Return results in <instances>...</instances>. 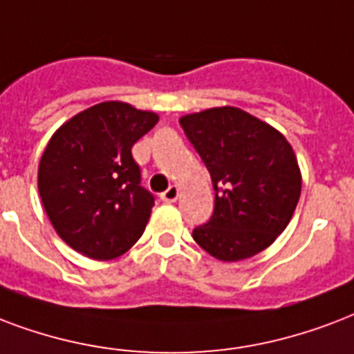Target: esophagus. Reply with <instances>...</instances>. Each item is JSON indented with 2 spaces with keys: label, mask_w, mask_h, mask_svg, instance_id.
I'll use <instances>...</instances> for the list:
<instances>
[{
  "label": "esophagus",
  "mask_w": 354,
  "mask_h": 354,
  "mask_svg": "<svg viewBox=\"0 0 354 354\" xmlns=\"http://www.w3.org/2000/svg\"><path fill=\"white\" fill-rule=\"evenodd\" d=\"M178 195H180V189H178L176 185H171V187L167 189V191H163L159 196H161V201L163 202H176Z\"/></svg>",
  "instance_id": "obj_1"
}]
</instances>
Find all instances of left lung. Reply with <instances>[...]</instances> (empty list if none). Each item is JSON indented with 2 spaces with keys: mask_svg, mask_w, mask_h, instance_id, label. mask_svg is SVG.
I'll return each instance as SVG.
<instances>
[{
  "mask_svg": "<svg viewBox=\"0 0 354 354\" xmlns=\"http://www.w3.org/2000/svg\"><path fill=\"white\" fill-rule=\"evenodd\" d=\"M209 171L212 219L193 230L207 254L237 261L267 249L284 232L301 196V171L286 137L237 107L180 118Z\"/></svg>",
  "mask_w": 354,
  "mask_h": 354,
  "instance_id": "1",
  "label": "left lung"
}]
</instances>
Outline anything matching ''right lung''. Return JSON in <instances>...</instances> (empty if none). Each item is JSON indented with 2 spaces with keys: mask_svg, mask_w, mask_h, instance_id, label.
I'll use <instances>...</instances> for the list:
<instances>
[{
  "mask_svg": "<svg viewBox=\"0 0 354 354\" xmlns=\"http://www.w3.org/2000/svg\"><path fill=\"white\" fill-rule=\"evenodd\" d=\"M158 115L102 102L53 133L39 165V193L61 239L93 260L133 247L150 219L153 195L141 185L131 147Z\"/></svg>",
  "mask_w": 354,
  "mask_h": 354,
  "instance_id": "obj_1",
  "label": "right lung"
}]
</instances>
